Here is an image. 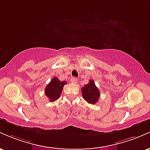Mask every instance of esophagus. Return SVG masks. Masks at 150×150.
<instances>
[{"instance_id": "esophagus-1", "label": "esophagus", "mask_w": 150, "mask_h": 150, "mask_svg": "<svg viewBox=\"0 0 150 150\" xmlns=\"http://www.w3.org/2000/svg\"><path fill=\"white\" fill-rule=\"evenodd\" d=\"M70 82H71L72 83H73V84H76L77 82V79L75 78V77H72V78L70 79Z\"/></svg>"}]
</instances>
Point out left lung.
<instances>
[{
	"mask_svg": "<svg viewBox=\"0 0 150 150\" xmlns=\"http://www.w3.org/2000/svg\"><path fill=\"white\" fill-rule=\"evenodd\" d=\"M82 95L86 101L89 104H94L99 100L100 92L94 84V80H91L89 82L82 88Z\"/></svg>",
	"mask_w": 150,
	"mask_h": 150,
	"instance_id": "left-lung-1",
	"label": "left lung"
}]
</instances>
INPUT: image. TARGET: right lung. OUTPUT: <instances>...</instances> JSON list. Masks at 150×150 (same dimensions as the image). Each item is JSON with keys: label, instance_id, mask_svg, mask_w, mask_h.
Instances as JSON below:
<instances>
[{"label": "right lung", "instance_id": "right-lung-1", "mask_svg": "<svg viewBox=\"0 0 150 150\" xmlns=\"http://www.w3.org/2000/svg\"><path fill=\"white\" fill-rule=\"evenodd\" d=\"M65 84H67L65 81L59 80L56 77L51 79V82L46 85L45 88V94L46 97L49 98V101L53 102L57 100L61 96L63 86Z\"/></svg>", "mask_w": 150, "mask_h": 150}]
</instances>
